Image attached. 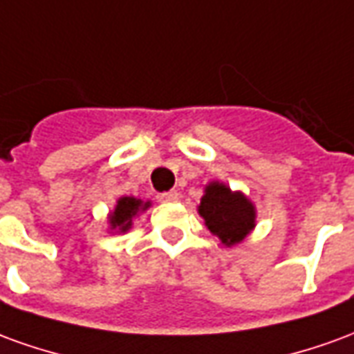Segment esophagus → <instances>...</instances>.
<instances>
[{"mask_svg": "<svg viewBox=\"0 0 354 354\" xmlns=\"http://www.w3.org/2000/svg\"><path fill=\"white\" fill-rule=\"evenodd\" d=\"M178 192H167V193H159L157 195V199L161 201V203H176L178 201Z\"/></svg>", "mask_w": 354, "mask_h": 354, "instance_id": "34e87169", "label": "esophagus"}]
</instances>
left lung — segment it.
Instances as JSON below:
<instances>
[{
    "instance_id": "obj_1",
    "label": "left lung",
    "mask_w": 354,
    "mask_h": 354,
    "mask_svg": "<svg viewBox=\"0 0 354 354\" xmlns=\"http://www.w3.org/2000/svg\"><path fill=\"white\" fill-rule=\"evenodd\" d=\"M199 214L207 227L222 239L223 245H237L254 227V207L241 193H233L223 184L207 185L201 199Z\"/></svg>"
}]
</instances>
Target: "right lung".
<instances>
[{
  "label": "right lung",
  "instance_id": "right-lung-1",
  "mask_svg": "<svg viewBox=\"0 0 354 354\" xmlns=\"http://www.w3.org/2000/svg\"><path fill=\"white\" fill-rule=\"evenodd\" d=\"M147 207H149V203H144V201L134 199V197H121L117 201L115 212H111L109 216L111 227L124 233L132 225V218L138 214L140 210H146Z\"/></svg>",
  "mask_w": 354,
  "mask_h": 354
}]
</instances>
